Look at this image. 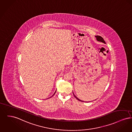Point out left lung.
I'll list each match as a JSON object with an SVG mask.
<instances>
[{
  "instance_id": "8db88e82",
  "label": "left lung",
  "mask_w": 132,
  "mask_h": 132,
  "mask_svg": "<svg viewBox=\"0 0 132 132\" xmlns=\"http://www.w3.org/2000/svg\"><path fill=\"white\" fill-rule=\"evenodd\" d=\"M95 37L96 38V39H97V40L98 41H99V42H102V43H105V44H106V42H105V41H104V39L100 36H98V35H97V36H95ZM73 95H74V97L77 99L78 100H79V101H81V102H83V101H82V100H80L79 99H78L77 97L74 94V93H73Z\"/></svg>"
}]
</instances>
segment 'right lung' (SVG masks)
Returning <instances> with one entry per match:
<instances>
[{
	"mask_svg": "<svg viewBox=\"0 0 132 132\" xmlns=\"http://www.w3.org/2000/svg\"><path fill=\"white\" fill-rule=\"evenodd\" d=\"M56 91H55V93H54V94H53V95H52V96H53V95H54L55 94V93H56Z\"/></svg>",
	"mask_w": 132,
	"mask_h": 132,
	"instance_id": "add662e5",
	"label": "right lung"
}]
</instances>
